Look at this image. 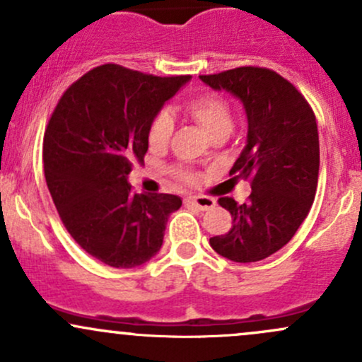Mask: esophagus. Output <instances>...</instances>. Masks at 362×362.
<instances>
[{"label":"esophagus","mask_w":362,"mask_h":362,"mask_svg":"<svg viewBox=\"0 0 362 362\" xmlns=\"http://www.w3.org/2000/svg\"><path fill=\"white\" fill-rule=\"evenodd\" d=\"M185 205H188V207H195L198 211H209V209L216 207V200L209 197H192V198H186Z\"/></svg>","instance_id":"34e87169"}]
</instances>
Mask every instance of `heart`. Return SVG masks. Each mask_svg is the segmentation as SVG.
<instances>
[{"label":"heart","instance_id":"1","mask_svg":"<svg viewBox=\"0 0 362 362\" xmlns=\"http://www.w3.org/2000/svg\"><path fill=\"white\" fill-rule=\"evenodd\" d=\"M186 110L193 119L207 131L209 134L216 136L219 133H229L233 126V114L231 107L224 98H221L216 93H204L198 95L193 100H189L186 105ZM174 134V119L169 112H160L157 117L151 120L148 131V143L151 150H164L169 146L170 139ZM174 177L181 182H197L198 176L192 170L177 169L173 170Z\"/></svg>","mask_w":362,"mask_h":362}]
</instances>
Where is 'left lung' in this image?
<instances>
[{"instance_id": "left-lung-1", "label": "left lung", "mask_w": 362, "mask_h": 362, "mask_svg": "<svg viewBox=\"0 0 362 362\" xmlns=\"http://www.w3.org/2000/svg\"><path fill=\"white\" fill-rule=\"evenodd\" d=\"M212 89H226L243 103L247 145L229 170L250 180L245 204L221 197L233 228L212 236L211 247L235 262H257L290 242L314 202L320 174L316 115L290 81L264 67H238L200 76Z\"/></svg>"}]
</instances>
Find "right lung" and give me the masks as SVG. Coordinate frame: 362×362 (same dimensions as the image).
I'll use <instances>...</instances> for the list:
<instances>
[{"label":"right lung","mask_w":362,"mask_h":362,"mask_svg":"<svg viewBox=\"0 0 362 362\" xmlns=\"http://www.w3.org/2000/svg\"><path fill=\"white\" fill-rule=\"evenodd\" d=\"M188 81L105 64L69 86L49 117L42 160L53 204L79 247L107 266L150 260L181 207L176 195L134 193L127 176L145 158L151 120Z\"/></svg>","instance_id":"1"}]
</instances>
